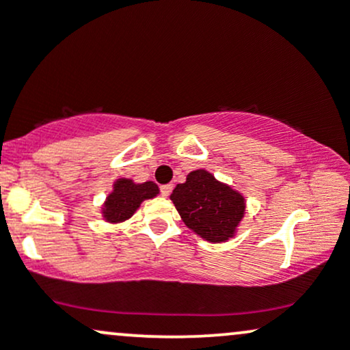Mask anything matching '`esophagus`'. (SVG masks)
<instances>
[{
    "instance_id": "obj_1",
    "label": "esophagus",
    "mask_w": 350,
    "mask_h": 350,
    "mask_svg": "<svg viewBox=\"0 0 350 350\" xmlns=\"http://www.w3.org/2000/svg\"><path fill=\"white\" fill-rule=\"evenodd\" d=\"M171 191H172L171 184H166V186H161V196H163V198H167V196L171 194Z\"/></svg>"
}]
</instances>
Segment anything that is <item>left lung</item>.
I'll list each match as a JSON object with an SVG mask.
<instances>
[{"label": "left lung", "mask_w": 350, "mask_h": 350, "mask_svg": "<svg viewBox=\"0 0 350 350\" xmlns=\"http://www.w3.org/2000/svg\"><path fill=\"white\" fill-rule=\"evenodd\" d=\"M171 200L184 224L214 243L232 239L245 214L243 196L206 170L189 172L186 183L174 187Z\"/></svg>", "instance_id": "1"}]
</instances>
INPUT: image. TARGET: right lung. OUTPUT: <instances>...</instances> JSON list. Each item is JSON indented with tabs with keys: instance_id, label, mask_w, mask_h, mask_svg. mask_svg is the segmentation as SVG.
<instances>
[{
	"instance_id": "right-lung-1",
	"label": "right lung",
	"mask_w": 350,
	"mask_h": 350,
	"mask_svg": "<svg viewBox=\"0 0 350 350\" xmlns=\"http://www.w3.org/2000/svg\"><path fill=\"white\" fill-rule=\"evenodd\" d=\"M159 194V189L152 180L135 184L131 179H116L113 191L103 204V219L111 224L123 222L135 214L139 204Z\"/></svg>"
}]
</instances>
